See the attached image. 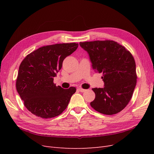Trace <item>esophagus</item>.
Here are the masks:
<instances>
[{
    "instance_id": "1",
    "label": "esophagus",
    "mask_w": 154,
    "mask_h": 154,
    "mask_svg": "<svg viewBox=\"0 0 154 154\" xmlns=\"http://www.w3.org/2000/svg\"><path fill=\"white\" fill-rule=\"evenodd\" d=\"M78 90L80 91L81 92H83L86 91L85 89H83V88H78Z\"/></svg>"
}]
</instances>
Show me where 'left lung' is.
Segmentation results:
<instances>
[{"label":"left lung","instance_id":"obj_1","mask_svg":"<svg viewBox=\"0 0 154 154\" xmlns=\"http://www.w3.org/2000/svg\"><path fill=\"white\" fill-rule=\"evenodd\" d=\"M89 54L92 67L102 72L103 88H93L95 99L91 106L105 115L118 114L132 98L137 82L136 62L132 54L124 46L113 40H95L80 42Z\"/></svg>","mask_w":154,"mask_h":154}]
</instances>
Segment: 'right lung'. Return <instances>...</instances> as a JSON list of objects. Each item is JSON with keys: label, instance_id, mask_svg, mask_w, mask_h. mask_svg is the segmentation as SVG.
Instances as JSON below:
<instances>
[{"label": "right lung", "instance_id": "obj_1", "mask_svg": "<svg viewBox=\"0 0 154 154\" xmlns=\"http://www.w3.org/2000/svg\"><path fill=\"white\" fill-rule=\"evenodd\" d=\"M78 43L43 46L27 54L21 62L16 88L29 112L42 118L61 114L75 93L76 87L64 89L56 86L54 77L61 69L63 60L78 48Z\"/></svg>", "mask_w": 154, "mask_h": 154}]
</instances>
